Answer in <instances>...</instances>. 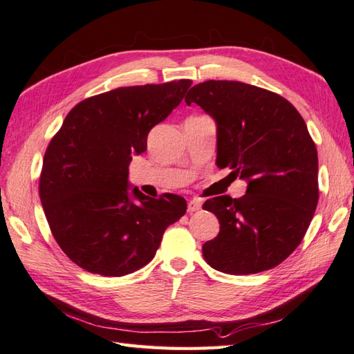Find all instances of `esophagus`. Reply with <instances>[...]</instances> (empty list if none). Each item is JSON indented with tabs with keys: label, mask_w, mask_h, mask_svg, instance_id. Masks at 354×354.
<instances>
[{
	"label": "esophagus",
	"mask_w": 354,
	"mask_h": 354,
	"mask_svg": "<svg viewBox=\"0 0 354 354\" xmlns=\"http://www.w3.org/2000/svg\"><path fill=\"white\" fill-rule=\"evenodd\" d=\"M198 209H201V201L200 200H191L189 203H187V212L192 214V212H197Z\"/></svg>",
	"instance_id": "34e87169"
}]
</instances>
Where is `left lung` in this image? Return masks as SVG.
Instances as JSON below:
<instances>
[{
	"label": "left lung",
	"instance_id": "1",
	"mask_svg": "<svg viewBox=\"0 0 354 354\" xmlns=\"http://www.w3.org/2000/svg\"><path fill=\"white\" fill-rule=\"evenodd\" d=\"M217 124V167L248 182L240 198L205 201L220 232L206 263L229 275L275 268L299 246L318 205V153L304 119L283 96L238 81H206L185 97Z\"/></svg>",
	"mask_w": 354,
	"mask_h": 354
}]
</instances>
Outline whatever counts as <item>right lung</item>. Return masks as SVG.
<instances>
[{
	"instance_id": "obj_1",
	"label": "right lung",
	"mask_w": 354,
	"mask_h": 354,
	"mask_svg": "<svg viewBox=\"0 0 354 354\" xmlns=\"http://www.w3.org/2000/svg\"><path fill=\"white\" fill-rule=\"evenodd\" d=\"M192 84L180 79L102 93L73 106L42 162L39 197L56 243L71 261L102 277H124L154 258L165 229L186 212L176 194L128 191L133 156Z\"/></svg>"
}]
</instances>
